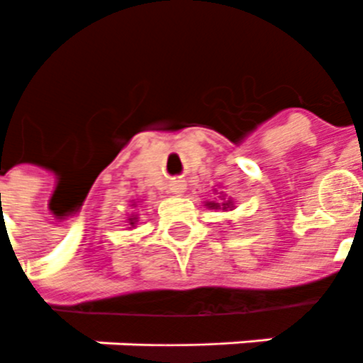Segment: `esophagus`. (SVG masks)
I'll return each mask as SVG.
<instances>
[{
    "instance_id": "1",
    "label": "esophagus",
    "mask_w": 363,
    "mask_h": 363,
    "mask_svg": "<svg viewBox=\"0 0 363 363\" xmlns=\"http://www.w3.org/2000/svg\"><path fill=\"white\" fill-rule=\"evenodd\" d=\"M184 188H186L184 181H173V184H171V190H173V192H177V194H181Z\"/></svg>"
}]
</instances>
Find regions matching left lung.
Wrapping results in <instances>:
<instances>
[{"label":"left lung","instance_id":"1","mask_svg":"<svg viewBox=\"0 0 363 363\" xmlns=\"http://www.w3.org/2000/svg\"><path fill=\"white\" fill-rule=\"evenodd\" d=\"M213 205H215V203H213ZM224 205H228V203H224Z\"/></svg>","mask_w":363,"mask_h":363}]
</instances>
